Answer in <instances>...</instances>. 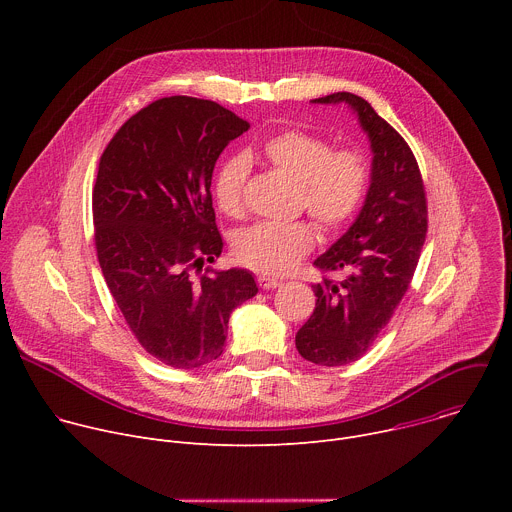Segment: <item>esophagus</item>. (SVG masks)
I'll list each match as a JSON object with an SVG mask.
<instances>
[{
    "label": "esophagus",
    "mask_w": 512,
    "mask_h": 512,
    "mask_svg": "<svg viewBox=\"0 0 512 512\" xmlns=\"http://www.w3.org/2000/svg\"><path fill=\"white\" fill-rule=\"evenodd\" d=\"M257 283L261 289H273V287H279L281 281L275 279V277H269V275H259L257 277Z\"/></svg>",
    "instance_id": "1"
}]
</instances>
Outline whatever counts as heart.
<instances>
[{
  "instance_id": "1",
  "label": "heart",
  "mask_w": 512,
  "mask_h": 512,
  "mask_svg": "<svg viewBox=\"0 0 512 512\" xmlns=\"http://www.w3.org/2000/svg\"><path fill=\"white\" fill-rule=\"evenodd\" d=\"M265 160L300 182L298 208L306 210L324 233H338L358 212L369 188V164L358 150H332L320 135L283 129L263 141ZM251 174L247 154H233L218 164L212 178L214 200L225 214L241 216L245 186ZM316 243V231L306 221L257 223L235 241L237 259L261 273H287Z\"/></svg>"
}]
</instances>
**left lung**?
<instances>
[{
	"instance_id": "left-lung-1",
	"label": "left lung",
	"mask_w": 512,
	"mask_h": 512,
	"mask_svg": "<svg viewBox=\"0 0 512 512\" xmlns=\"http://www.w3.org/2000/svg\"><path fill=\"white\" fill-rule=\"evenodd\" d=\"M348 103L373 148L371 188L354 225L314 265L316 308L296 334L298 352L320 367L358 360L389 324L413 279L427 233V198L407 141L358 95L332 93L314 103ZM344 270V280L327 277Z\"/></svg>"
}]
</instances>
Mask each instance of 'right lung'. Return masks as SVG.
<instances>
[{
    "label": "right lung",
    "mask_w": 512,
    "mask_h": 512,
    "mask_svg": "<svg viewBox=\"0 0 512 512\" xmlns=\"http://www.w3.org/2000/svg\"><path fill=\"white\" fill-rule=\"evenodd\" d=\"M247 129L214 101L164 97L129 117L99 162L93 225L103 277L141 348L174 369L221 356L231 312L257 294L245 269L200 273L223 251L212 170Z\"/></svg>",
    "instance_id": "right-lung-1"
}]
</instances>
